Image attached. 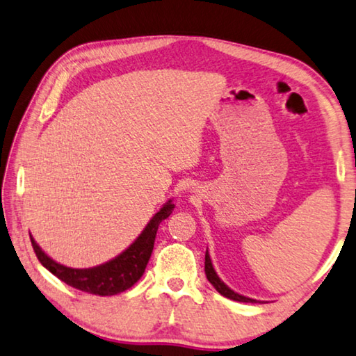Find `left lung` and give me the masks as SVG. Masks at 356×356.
Segmentation results:
<instances>
[{
  "label": "left lung",
  "instance_id": "obj_1",
  "mask_svg": "<svg viewBox=\"0 0 356 356\" xmlns=\"http://www.w3.org/2000/svg\"><path fill=\"white\" fill-rule=\"evenodd\" d=\"M204 270H206V275H207V280L211 282L213 285V289H216L220 295H223L225 298H228V300H233V301H239V302H257V300H252V298H247V296H242L239 293H236L223 284L220 277L217 275L216 270H213L212 266V261H211V257H209V253L206 252V261H204Z\"/></svg>",
  "mask_w": 356,
  "mask_h": 356
}]
</instances>
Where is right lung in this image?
Here are the masks:
<instances>
[{
  "mask_svg": "<svg viewBox=\"0 0 356 356\" xmlns=\"http://www.w3.org/2000/svg\"><path fill=\"white\" fill-rule=\"evenodd\" d=\"M172 211L174 204L171 201H168L166 204L152 217L147 227H145L143 233L139 234V238L134 241L125 252H122L120 255L111 259V261L99 264V266L95 268L72 269L54 261L52 258H49L46 253L41 250V247L36 244L33 236H30L31 245L42 266L49 269L50 273L56 275L60 280H63L65 284L74 286V289L81 291L92 293V295L112 296L117 295V293L131 289V286L143 277L145 266H147L150 259L152 250H154L158 227H160L163 220L171 216Z\"/></svg>",
  "mask_w": 356,
  "mask_h": 356,
  "instance_id": "obj_1",
  "label": "right lung"
}]
</instances>
